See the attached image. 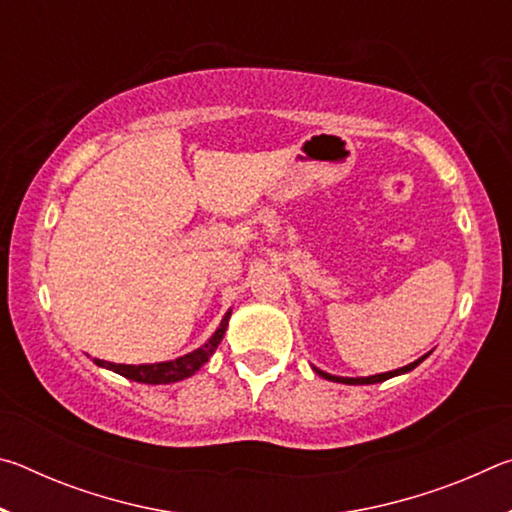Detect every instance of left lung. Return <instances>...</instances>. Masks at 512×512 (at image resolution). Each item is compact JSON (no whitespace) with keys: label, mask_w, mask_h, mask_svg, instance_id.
<instances>
[{"label":"left lung","mask_w":512,"mask_h":512,"mask_svg":"<svg viewBox=\"0 0 512 512\" xmlns=\"http://www.w3.org/2000/svg\"><path fill=\"white\" fill-rule=\"evenodd\" d=\"M429 354H424V357H420L418 361H413V363H409V366H404V368H397V370H391V372H381V375H372V377H336V375H329V372H323V370H318V368H314L320 377H325V379H329V381H339V384H379V381H386V379H391V377H397V375H404V372H409V370H413L415 366H420V363L427 359Z\"/></svg>","instance_id":"left-lung-1"}]
</instances>
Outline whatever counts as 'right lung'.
<instances>
[{"label": "right lung", "instance_id": "obj_1", "mask_svg": "<svg viewBox=\"0 0 512 512\" xmlns=\"http://www.w3.org/2000/svg\"><path fill=\"white\" fill-rule=\"evenodd\" d=\"M232 311L223 316L219 329H216L214 336L207 341L203 348H198L194 352L185 354V357L173 359V361H162V363H142V366H126V363H110V361H101L94 359V363L101 368H108L117 375L140 381V384H173V381H180L185 377H192L196 370H201L203 363L212 357L214 350L219 348V343L223 339L225 329H228V320H230Z\"/></svg>", "mask_w": 512, "mask_h": 512}]
</instances>
